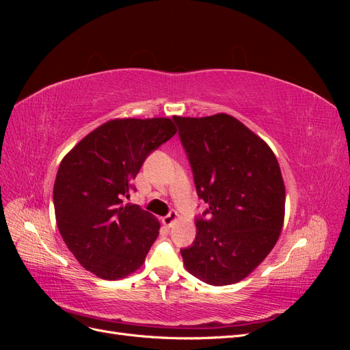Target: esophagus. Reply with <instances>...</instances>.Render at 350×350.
Wrapping results in <instances>:
<instances>
[{
  "instance_id": "1",
  "label": "esophagus",
  "mask_w": 350,
  "mask_h": 350,
  "mask_svg": "<svg viewBox=\"0 0 350 350\" xmlns=\"http://www.w3.org/2000/svg\"><path fill=\"white\" fill-rule=\"evenodd\" d=\"M178 219H179V215L176 213L175 210H171V211H169V215H166V216L162 219V221H163V225H165V226L171 228Z\"/></svg>"
}]
</instances>
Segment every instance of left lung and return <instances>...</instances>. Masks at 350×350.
Instances as JSON below:
<instances>
[{
  "label": "left lung",
  "instance_id": "1",
  "mask_svg": "<svg viewBox=\"0 0 350 350\" xmlns=\"http://www.w3.org/2000/svg\"><path fill=\"white\" fill-rule=\"evenodd\" d=\"M208 207L197 217L196 241L181 250L185 269L215 286L238 283L276 245L286 191L269 144L234 116H174Z\"/></svg>",
  "mask_w": 350,
  "mask_h": 350
}]
</instances>
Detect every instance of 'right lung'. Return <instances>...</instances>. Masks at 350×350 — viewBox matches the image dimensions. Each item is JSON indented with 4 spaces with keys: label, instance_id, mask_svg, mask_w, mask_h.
Here are the masks:
<instances>
[{
    "label": "right lung",
    "instance_id": "obj_1",
    "mask_svg": "<svg viewBox=\"0 0 350 350\" xmlns=\"http://www.w3.org/2000/svg\"><path fill=\"white\" fill-rule=\"evenodd\" d=\"M176 133L169 118H118L89 133L64 156L54 184L59 234L81 266L105 280L143 266L161 224L122 204L146 157Z\"/></svg>",
    "mask_w": 350,
    "mask_h": 350
}]
</instances>
